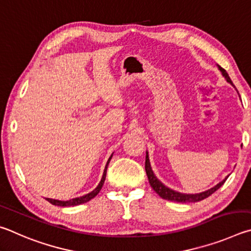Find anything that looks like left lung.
<instances>
[{
  "label": "left lung",
  "instance_id": "left-lung-1",
  "mask_svg": "<svg viewBox=\"0 0 251 251\" xmlns=\"http://www.w3.org/2000/svg\"><path fill=\"white\" fill-rule=\"evenodd\" d=\"M219 70H221V72L223 73V76L226 78V80L232 85L231 79L229 78V76H228L226 70L222 68L221 66H219ZM146 172H147L149 182H150L151 187L162 197V199L168 200V201H177V203H195V201H203V200L206 199V197L210 196L213 194V193L216 192L218 188L226 182V179H227V177H226L225 179H224V181H222L221 183H218L216 186H214L213 188H210V190L206 191V192L200 193V194H182V193L175 192L173 190H171V188L166 187L164 184H162L159 181V179L156 178V176L154 175V173H153V171L151 169L148 153H147V156H146Z\"/></svg>",
  "mask_w": 251,
  "mask_h": 251
}]
</instances>
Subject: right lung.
I'll list each match as a JSON object with an SVG mask.
<instances>
[{"label": "right lung", "mask_w": 251, "mask_h": 251, "mask_svg": "<svg viewBox=\"0 0 251 251\" xmlns=\"http://www.w3.org/2000/svg\"><path fill=\"white\" fill-rule=\"evenodd\" d=\"M112 155L109 157V160L107 162V165H105V169L103 171V175H102V178H101V181L99 183V185L97 186L94 191H92L91 193H89V194L87 195H83L81 197H77V199H73L70 201H57V200H50V199H46L48 201H50V204L52 205H56V206H63V207H66V206H76V205H80V204H83V203H87V201H89L90 200L94 199L95 196H97V194L100 192L101 188H102V185L104 183V179H105V175H107V169H108V164L110 160H111Z\"/></svg>", "instance_id": "right-lung-1"}]
</instances>
